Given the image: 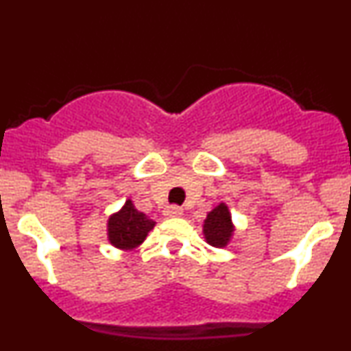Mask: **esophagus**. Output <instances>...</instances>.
I'll list each match as a JSON object with an SVG mask.
<instances>
[{"mask_svg": "<svg viewBox=\"0 0 351 351\" xmlns=\"http://www.w3.org/2000/svg\"><path fill=\"white\" fill-rule=\"evenodd\" d=\"M163 215L167 217H180L181 215H183V209H181L180 206H167L165 208Z\"/></svg>", "mask_w": 351, "mask_h": 351, "instance_id": "34e87169", "label": "esophagus"}]
</instances>
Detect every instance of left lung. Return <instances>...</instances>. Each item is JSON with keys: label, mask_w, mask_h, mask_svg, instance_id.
<instances>
[{"label": "left lung", "mask_w": 351, "mask_h": 351, "mask_svg": "<svg viewBox=\"0 0 351 351\" xmlns=\"http://www.w3.org/2000/svg\"><path fill=\"white\" fill-rule=\"evenodd\" d=\"M204 239L213 247H226L234 236V224H232L231 213L226 203H219L215 209L208 213L203 224Z\"/></svg>", "instance_id": "1"}]
</instances>
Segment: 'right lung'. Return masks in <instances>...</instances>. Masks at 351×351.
I'll return each mask as SVG.
<instances>
[{
    "label": "right lung",
    "instance_id": "obj_1",
    "mask_svg": "<svg viewBox=\"0 0 351 351\" xmlns=\"http://www.w3.org/2000/svg\"><path fill=\"white\" fill-rule=\"evenodd\" d=\"M153 228H155V221L140 213L134 206L132 199H127L119 211L108 216V243L122 251H132L147 239L148 232Z\"/></svg>",
    "mask_w": 351,
    "mask_h": 351
}]
</instances>
